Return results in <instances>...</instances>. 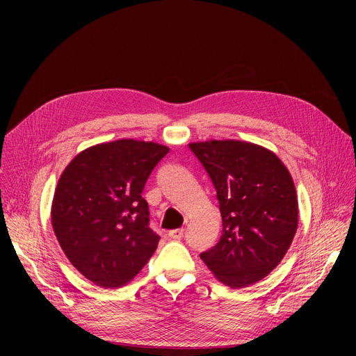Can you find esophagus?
Returning a JSON list of instances; mask_svg holds the SVG:
<instances>
[{
	"label": "esophagus",
	"mask_w": 356,
	"mask_h": 356,
	"mask_svg": "<svg viewBox=\"0 0 356 356\" xmlns=\"http://www.w3.org/2000/svg\"><path fill=\"white\" fill-rule=\"evenodd\" d=\"M184 234V229L183 228H177V229H173V231H168V236H170L172 239H181Z\"/></svg>",
	"instance_id": "esophagus-1"
}]
</instances>
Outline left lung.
<instances>
[{
    "label": "left lung",
    "mask_w": 356,
    "mask_h": 356,
    "mask_svg": "<svg viewBox=\"0 0 356 356\" xmlns=\"http://www.w3.org/2000/svg\"><path fill=\"white\" fill-rule=\"evenodd\" d=\"M219 202L222 235L200 258L232 289L259 282L283 259L297 231L298 207L287 167L270 149L245 141L189 144Z\"/></svg>",
    "instance_id": "1"
}]
</instances>
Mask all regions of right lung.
<instances>
[{
	"instance_id": "right-lung-1",
	"label": "right lung",
	"mask_w": 356,
	"mask_h": 356,
	"mask_svg": "<svg viewBox=\"0 0 356 356\" xmlns=\"http://www.w3.org/2000/svg\"><path fill=\"white\" fill-rule=\"evenodd\" d=\"M168 153L165 145L118 140L93 145L62 173L51 204L59 244L88 280L105 289L131 282L154 254L147 179Z\"/></svg>"
}]
</instances>
